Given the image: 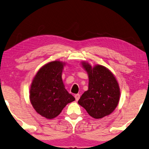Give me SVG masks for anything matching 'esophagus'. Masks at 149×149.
Instances as JSON below:
<instances>
[{"label":"esophagus","instance_id":"1","mask_svg":"<svg viewBox=\"0 0 149 149\" xmlns=\"http://www.w3.org/2000/svg\"><path fill=\"white\" fill-rule=\"evenodd\" d=\"M74 97H75V99H76V100L78 101L79 100V98H80V94H75L74 95Z\"/></svg>","mask_w":149,"mask_h":149}]
</instances>
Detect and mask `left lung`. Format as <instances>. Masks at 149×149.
Returning <instances> with one entry per match:
<instances>
[{"instance_id": "obj_1", "label": "left lung", "mask_w": 149, "mask_h": 149, "mask_svg": "<svg viewBox=\"0 0 149 149\" xmlns=\"http://www.w3.org/2000/svg\"><path fill=\"white\" fill-rule=\"evenodd\" d=\"M82 66L88 74V90L84 92L78 103L95 119L108 116L118 106L120 91L113 74L102 65L94 68L86 63Z\"/></svg>"}]
</instances>
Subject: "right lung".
<instances>
[{"label":"right lung","instance_id":"obj_1","mask_svg":"<svg viewBox=\"0 0 149 149\" xmlns=\"http://www.w3.org/2000/svg\"><path fill=\"white\" fill-rule=\"evenodd\" d=\"M63 65L60 61L46 64L38 70L31 85V104L39 114L47 119L57 117L66 105L75 100L63 84Z\"/></svg>","mask_w":149,"mask_h":149}]
</instances>
